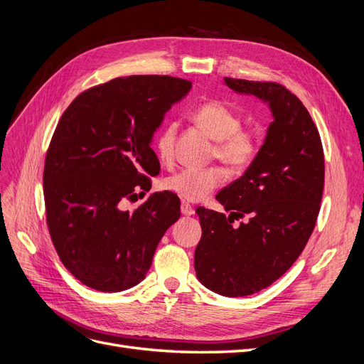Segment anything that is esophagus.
<instances>
[{"label": "esophagus", "instance_id": "obj_1", "mask_svg": "<svg viewBox=\"0 0 364 364\" xmlns=\"http://www.w3.org/2000/svg\"><path fill=\"white\" fill-rule=\"evenodd\" d=\"M181 212H182V215L190 217V215H194V208H193L191 205H188L186 202H182V205H181Z\"/></svg>", "mask_w": 364, "mask_h": 364}]
</instances>
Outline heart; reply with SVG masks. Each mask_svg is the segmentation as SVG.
<instances>
[{"label": "heart", "mask_w": 364, "mask_h": 364, "mask_svg": "<svg viewBox=\"0 0 364 364\" xmlns=\"http://www.w3.org/2000/svg\"><path fill=\"white\" fill-rule=\"evenodd\" d=\"M193 120L217 141L214 155L223 164L235 171L252 164L257 155L259 143L253 132L241 128V116L233 108L218 101L206 102L193 112ZM174 135L176 123H168L158 136V155L164 164L173 159ZM224 178V171L220 167L182 168L162 181V186L185 202L197 203L215 191Z\"/></svg>", "instance_id": "1"}]
</instances>
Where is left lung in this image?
Wrapping results in <instances>:
<instances>
[{
	"label": "left lung",
	"mask_w": 364,
	"mask_h": 364,
	"mask_svg": "<svg viewBox=\"0 0 364 364\" xmlns=\"http://www.w3.org/2000/svg\"><path fill=\"white\" fill-rule=\"evenodd\" d=\"M272 112L265 141L240 179L217 200L230 212L198 208L202 237L196 248L198 282L223 296L265 289L289 269L315 229L323 191V150L307 108L286 87L224 78ZM245 216L247 221L233 225Z\"/></svg>",
	"instance_id": "8db88e82"
}]
</instances>
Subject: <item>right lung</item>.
<instances>
[{
	"label": "right lung",
	"mask_w": 364,
	"mask_h": 364,
	"mask_svg": "<svg viewBox=\"0 0 364 364\" xmlns=\"http://www.w3.org/2000/svg\"><path fill=\"white\" fill-rule=\"evenodd\" d=\"M190 90L186 80L135 75L92 87L63 112L45 159L46 223L63 265L92 289L139 284L181 217L178 196L167 191L134 210L123 205L152 188L154 134Z\"/></svg>",
	"instance_id": "right-lung-1"
}]
</instances>
